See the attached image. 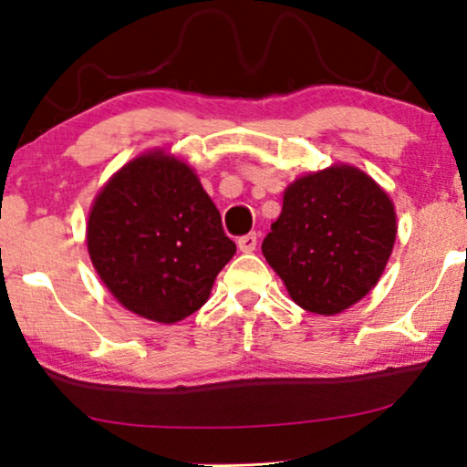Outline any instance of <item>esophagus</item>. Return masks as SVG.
I'll return each mask as SVG.
<instances>
[{"label": "esophagus", "instance_id": "1", "mask_svg": "<svg viewBox=\"0 0 467 467\" xmlns=\"http://www.w3.org/2000/svg\"><path fill=\"white\" fill-rule=\"evenodd\" d=\"M238 248L242 253H253L257 248V234H248L238 238Z\"/></svg>", "mask_w": 467, "mask_h": 467}]
</instances>
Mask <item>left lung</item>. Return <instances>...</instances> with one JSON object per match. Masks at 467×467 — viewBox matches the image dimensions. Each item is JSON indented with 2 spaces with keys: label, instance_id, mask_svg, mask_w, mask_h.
<instances>
[{
  "label": "left lung",
  "instance_id": "left-lung-1",
  "mask_svg": "<svg viewBox=\"0 0 467 467\" xmlns=\"http://www.w3.org/2000/svg\"><path fill=\"white\" fill-rule=\"evenodd\" d=\"M395 235L387 191L355 165L334 163L285 189L261 251L299 308L334 317L379 285Z\"/></svg>",
  "mask_w": 467,
  "mask_h": 467
}]
</instances>
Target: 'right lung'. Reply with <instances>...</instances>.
Returning <instances> with one entry per match:
<instances>
[{"mask_svg": "<svg viewBox=\"0 0 467 467\" xmlns=\"http://www.w3.org/2000/svg\"><path fill=\"white\" fill-rule=\"evenodd\" d=\"M87 251L114 299L146 321L171 325L208 302L235 254L214 202L174 152H140L95 195Z\"/></svg>", "mask_w": 467, "mask_h": 467, "instance_id": "1", "label": "right lung"}]
</instances>
